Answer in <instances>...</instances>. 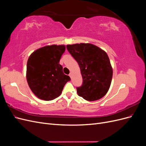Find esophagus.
I'll return each mask as SVG.
<instances>
[{"label":"esophagus","instance_id":"esophagus-1","mask_svg":"<svg viewBox=\"0 0 146 146\" xmlns=\"http://www.w3.org/2000/svg\"><path fill=\"white\" fill-rule=\"evenodd\" d=\"M69 76H70V78L72 77V72H70V73L69 74Z\"/></svg>","mask_w":146,"mask_h":146}]
</instances>
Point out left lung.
<instances>
[{"instance_id": "left-lung-1", "label": "left lung", "mask_w": 146, "mask_h": 146, "mask_svg": "<svg viewBox=\"0 0 146 146\" xmlns=\"http://www.w3.org/2000/svg\"><path fill=\"white\" fill-rule=\"evenodd\" d=\"M66 47L80 68L83 84L77 88L78 95L88 101L102 98L107 93L113 77L107 53L90 43L68 44Z\"/></svg>"}]
</instances>
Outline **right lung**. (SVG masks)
I'll use <instances>...</instances> for the list:
<instances>
[{
    "label": "right lung",
    "instance_id": "add662e5",
    "mask_svg": "<svg viewBox=\"0 0 146 146\" xmlns=\"http://www.w3.org/2000/svg\"><path fill=\"white\" fill-rule=\"evenodd\" d=\"M65 49L64 45L46 46L30 55L26 77L30 90L39 99L48 101L58 98L70 80L59 63Z\"/></svg>",
    "mask_w": 146,
    "mask_h": 146
}]
</instances>
